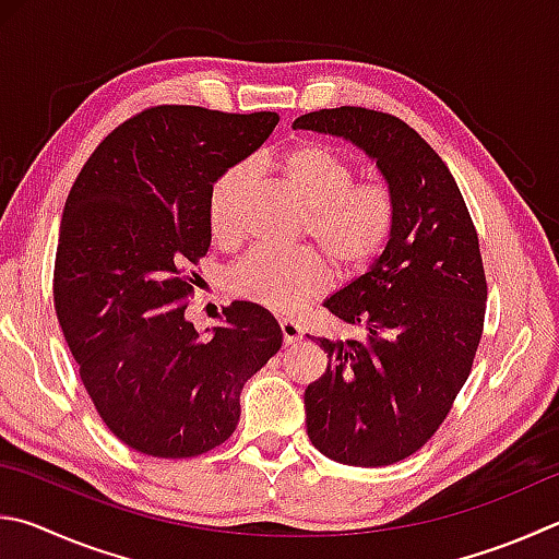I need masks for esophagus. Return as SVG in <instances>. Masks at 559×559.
<instances>
[{
  "mask_svg": "<svg viewBox=\"0 0 559 559\" xmlns=\"http://www.w3.org/2000/svg\"><path fill=\"white\" fill-rule=\"evenodd\" d=\"M281 334H283V342L286 344H296L300 337H302V330L298 322H293L288 318H281Z\"/></svg>",
  "mask_w": 559,
  "mask_h": 559,
  "instance_id": "34e87169",
  "label": "esophagus"
}]
</instances>
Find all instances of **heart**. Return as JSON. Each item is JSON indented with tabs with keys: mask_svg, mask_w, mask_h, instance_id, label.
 <instances>
[{
	"mask_svg": "<svg viewBox=\"0 0 559 559\" xmlns=\"http://www.w3.org/2000/svg\"><path fill=\"white\" fill-rule=\"evenodd\" d=\"M276 166L308 210L302 235L323 257L314 249L257 247L231 266L229 288L257 306L293 312L328 286V263L337 276H357L379 257L391 239L395 202L385 182L354 180L352 160L318 141L288 148ZM253 178L251 160H239L212 182L207 217L212 235L225 245L239 237L241 207Z\"/></svg>",
	"mask_w": 559,
	"mask_h": 559,
	"instance_id": "b5f03b06",
	"label": "heart"
}]
</instances>
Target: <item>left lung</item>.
I'll use <instances>...</instances> for the list:
<instances>
[{"label":"left lung","mask_w":559,"mask_h":559,"mask_svg":"<svg viewBox=\"0 0 559 559\" xmlns=\"http://www.w3.org/2000/svg\"><path fill=\"white\" fill-rule=\"evenodd\" d=\"M293 127L359 146L395 202L381 257L324 300L364 337H318L330 361L306 389L308 438L340 464L401 462L438 432L472 371L486 312L479 237L450 168L399 117L337 107Z\"/></svg>","instance_id":"1"}]
</instances>
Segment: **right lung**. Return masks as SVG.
<instances>
[{
    "mask_svg": "<svg viewBox=\"0 0 559 559\" xmlns=\"http://www.w3.org/2000/svg\"><path fill=\"white\" fill-rule=\"evenodd\" d=\"M276 124V111L151 107L105 136L70 188L56 314L99 418L141 454L215 450L237 428L245 383L281 349L257 302H231L207 337L186 318L190 266L212 241V182Z\"/></svg>",
    "mask_w": 559,
    "mask_h": 559,
    "instance_id": "right-lung-1",
    "label": "right lung"
}]
</instances>
